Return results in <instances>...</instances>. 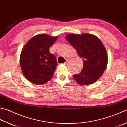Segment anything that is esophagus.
<instances>
[{"label": "esophagus", "instance_id": "1", "mask_svg": "<svg viewBox=\"0 0 127 127\" xmlns=\"http://www.w3.org/2000/svg\"><path fill=\"white\" fill-rule=\"evenodd\" d=\"M68 59H67V60H66V61L65 62V63H64V64H67L68 63Z\"/></svg>", "mask_w": 127, "mask_h": 127}]
</instances>
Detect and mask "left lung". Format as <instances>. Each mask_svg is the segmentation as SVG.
I'll return each mask as SVG.
<instances>
[{
	"label": "left lung",
	"instance_id": "1",
	"mask_svg": "<svg viewBox=\"0 0 127 127\" xmlns=\"http://www.w3.org/2000/svg\"><path fill=\"white\" fill-rule=\"evenodd\" d=\"M66 38L83 62L82 71L73 75L74 80L81 85L96 82L103 75L108 64V55L102 41L96 36L87 33L67 34Z\"/></svg>",
	"mask_w": 127,
	"mask_h": 127
}]
</instances>
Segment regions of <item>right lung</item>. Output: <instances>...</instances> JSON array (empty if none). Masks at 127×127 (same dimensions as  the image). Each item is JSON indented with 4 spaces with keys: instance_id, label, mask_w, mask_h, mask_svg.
Instances as JSON below:
<instances>
[{
    "instance_id": "add662e5",
    "label": "right lung",
    "mask_w": 127,
    "mask_h": 127,
    "mask_svg": "<svg viewBox=\"0 0 127 127\" xmlns=\"http://www.w3.org/2000/svg\"><path fill=\"white\" fill-rule=\"evenodd\" d=\"M57 38L45 34L36 35L23 47L20 56V66L24 75L30 82L41 85L52 78L57 63L49 48Z\"/></svg>"
}]
</instances>
